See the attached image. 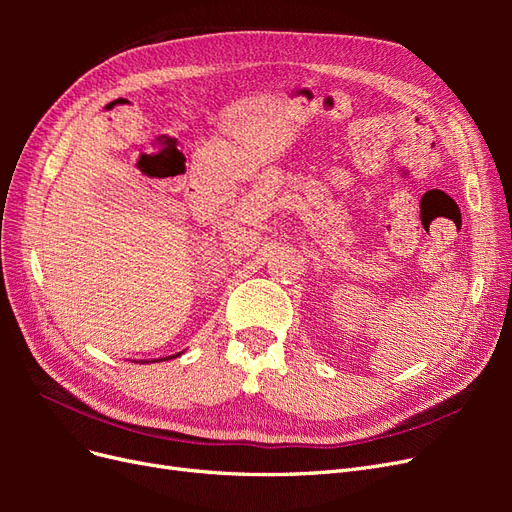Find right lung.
<instances>
[{
  "mask_svg": "<svg viewBox=\"0 0 512 512\" xmlns=\"http://www.w3.org/2000/svg\"><path fill=\"white\" fill-rule=\"evenodd\" d=\"M179 354H183V352H177V354H173V356H164V359H156V361H168V359H175V356H179ZM156 361H151V363H156ZM138 363H149V361H138Z\"/></svg>",
  "mask_w": 512,
  "mask_h": 512,
  "instance_id": "obj_1",
  "label": "right lung"
}]
</instances>
